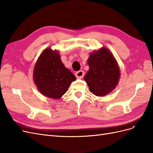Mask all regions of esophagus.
Wrapping results in <instances>:
<instances>
[{"mask_svg": "<svg viewBox=\"0 0 153 153\" xmlns=\"http://www.w3.org/2000/svg\"><path fill=\"white\" fill-rule=\"evenodd\" d=\"M75 76L77 78H82L84 76V72L82 70H80L75 73Z\"/></svg>", "mask_w": 153, "mask_h": 153, "instance_id": "esophagus-1", "label": "esophagus"}]
</instances>
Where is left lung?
<instances>
[{"label": "left lung", "instance_id": "left-lung-1", "mask_svg": "<svg viewBox=\"0 0 153 153\" xmlns=\"http://www.w3.org/2000/svg\"><path fill=\"white\" fill-rule=\"evenodd\" d=\"M89 71L84 76L92 94L100 97L112 92L118 85L120 68L110 51L105 47L94 50L87 59Z\"/></svg>", "mask_w": 153, "mask_h": 153}]
</instances>
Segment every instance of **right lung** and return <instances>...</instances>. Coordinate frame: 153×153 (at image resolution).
<instances>
[{
  "instance_id": "1",
  "label": "right lung",
  "mask_w": 153,
  "mask_h": 153,
  "mask_svg": "<svg viewBox=\"0 0 153 153\" xmlns=\"http://www.w3.org/2000/svg\"><path fill=\"white\" fill-rule=\"evenodd\" d=\"M33 80L41 94L57 100L66 93L76 77L63 64L59 51L47 48L36 62Z\"/></svg>"
}]
</instances>
